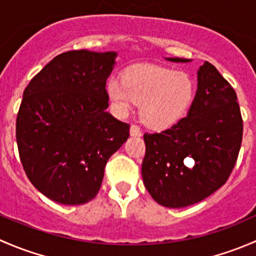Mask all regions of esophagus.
Listing matches in <instances>:
<instances>
[{
  "label": "esophagus",
  "instance_id": "esophagus-1",
  "mask_svg": "<svg viewBox=\"0 0 256 256\" xmlns=\"http://www.w3.org/2000/svg\"><path fill=\"white\" fill-rule=\"evenodd\" d=\"M130 134H131V136H141L142 135V131H141V128L138 125H135V124H134V125H131V128H130Z\"/></svg>",
  "mask_w": 256,
  "mask_h": 256
}]
</instances>
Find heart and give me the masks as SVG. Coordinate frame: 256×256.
I'll use <instances>...</instances> for the list:
<instances>
[{"instance_id": "b5f03b06", "label": "heart", "mask_w": 256, "mask_h": 256, "mask_svg": "<svg viewBox=\"0 0 256 256\" xmlns=\"http://www.w3.org/2000/svg\"><path fill=\"white\" fill-rule=\"evenodd\" d=\"M106 92L120 114L141 104L140 116L148 128H166L183 118L194 99V82L184 72L138 66L124 74V82L110 79Z\"/></svg>"}]
</instances>
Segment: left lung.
Segmentation results:
<instances>
[{
	"instance_id": "8db88e82",
	"label": "left lung",
	"mask_w": 256,
	"mask_h": 256,
	"mask_svg": "<svg viewBox=\"0 0 256 256\" xmlns=\"http://www.w3.org/2000/svg\"><path fill=\"white\" fill-rule=\"evenodd\" d=\"M168 60L184 63L190 59ZM242 138V118L236 90L206 62L198 70V89L188 115L167 130L144 135V187L164 207L200 202L230 176ZM190 158L195 162L190 168Z\"/></svg>"
}]
</instances>
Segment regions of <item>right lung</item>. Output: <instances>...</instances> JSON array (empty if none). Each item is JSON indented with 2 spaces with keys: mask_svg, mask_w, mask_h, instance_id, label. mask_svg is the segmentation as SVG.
I'll use <instances>...</instances> for the list:
<instances>
[{
  "mask_svg": "<svg viewBox=\"0 0 256 256\" xmlns=\"http://www.w3.org/2000/svg\"><path fill=\"white\" fill-rule=\"evenodd\" d=\"M116 53H62L33 76L17 114L23 170L40 193L79 206L102 187L110 156L130 136V125L106 112V79Z\"/></svg>",
  "mask_w": 256,
  "mask_h": 256,
  "instance_id": "1",
  "label": "right lung"
}]
</instances>
